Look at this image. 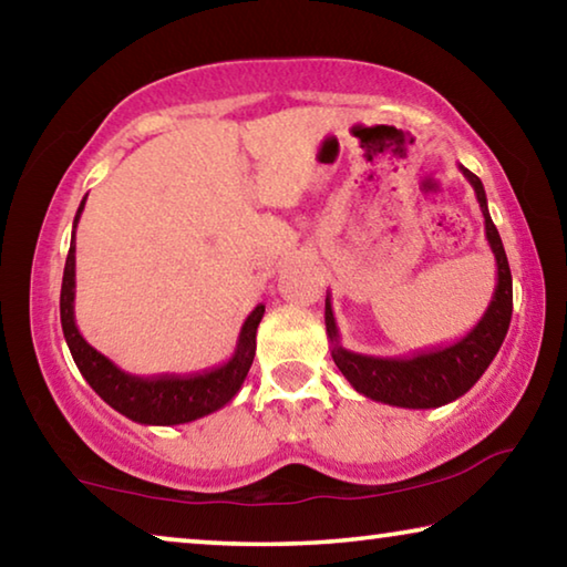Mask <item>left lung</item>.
I'll return each mask as SVG.
<instances>
[{
    "label": "left lung",
    "mask_w": 567,
    "mask_h": 567,
    "mask_svg": "<svg viewBox=\"0 0 567 567\" xmlns=\"http://www.w3.org/2000/svg\"><path fill=\"white\" fill-rule=\"evenodd\" d=\"M460 172H463L465 179L475 189V197L485 217V237L493 249L497 267L493 300L487 305L483 318L463 340L447 344V348L410 354V358H375V354L352 352L342 348L340 342L330 292L324 297V328H328V338L332 342V360L340 368L344 380L360 395L375 402L410 410H430L463 398L483 378L487 364L493 362L497 350H501L507 328H511L513 275L511 265H507L503 239L497 235L491 213H487L483 182L463 165H460Z\"/></svg>",
    "instance_id": "obj_1"
}]
</instances>
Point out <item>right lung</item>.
<instances>
[{
  "mask_svg": "<svg viewBox=\"0 0 567 567\" xmlns=\"http://www.w3.org/2000/svg\"><path fill=\"white\" fill-rule=\"evenodd\" d=\"M84 203L74 215V229L70 255L64 262L62 277V295H60V318L62 332L70 348L74 364L80 368L82 378L90 382V388L107 402L110 408L122 412L140 425H185V422L199 420L225 408L233 400L247 378L249 368L255 360L257 348V324L265 315V305H257L239 330V340L235 354L219 368L197 372V375H132L122 370L117 362H112L107 354L94 350L92 344L82 338L80 328L74 322V235L76 223H80Z\"/></svg>",
  "mask_w": 567,
  "mask_h": 567,
  "instance_id": "obj_1",
  "label": "right lung"
}]
</instances>
